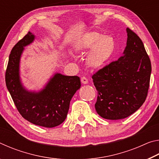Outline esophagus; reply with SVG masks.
<instances>
[{
  "mask_svg": "<svg viewBox=\"0 0 159 159\" xmlns=\"http://www.w3.org/2000/svg\"><path fill=\"white\" fill-rule=\"evenodd\" d=\"M81 83H83V84H88V79H87V78H85V77H82L81 78Z\"/></svg>",
  "mask_w": 159,
  "mask_h": 159,
  "instance_id": "esophagus-1",
  "label": "esophagus"
}]
</instances>
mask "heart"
<instances>
[{"instance_id": "b5f03b06", "label": "heart", "mask_w": 159, "mask_h": 159, "mask_svg": "<svg viewBox=\"0 0 159 159\" xmlns=\"http://www.w3.org/2000/svg\"><path fill=\"white\" fill-rule=\"evenodd\" d=\"M116 43L111 36H103L97 31H88L82 34L74 45L76 52H87L85 63L93 69L104 67L111 60L115 52Z\"/></svg>"}]
</instances>
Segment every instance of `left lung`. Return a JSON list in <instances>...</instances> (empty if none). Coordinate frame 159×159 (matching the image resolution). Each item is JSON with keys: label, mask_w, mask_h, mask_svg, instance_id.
Returning a JSON list of instances; mask_svg holds the SVG:
<instances>
[{"label": "left lung", "mask_w": 159, "mask_h": 159, "mask_svg": "<svg viewBox=\"0 0 159 159\" xmlns=\"http://www.w3.org/2000/svg\"><path fill=\"white\" fill-rule=\"evenodd\" d=\"M126 31L123 55L92 77L98 92L96 111L109 120L123 119L135 112L144 102L149 87L150 59L138 35L128 28Z\"/></svg>", "instance_id": "1"}]
</instances>
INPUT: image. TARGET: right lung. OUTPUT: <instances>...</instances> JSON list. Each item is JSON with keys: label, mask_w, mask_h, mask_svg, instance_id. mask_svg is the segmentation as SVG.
<instances>
[{"label": "right lung", "mask_w": 159, "mask_h": 159, "mask_svg": "<svg viewBox=\"0 0 159 159\" xmlns=\"http://www.w3.org/2000/svg\"><path fill=\"white\" fill-rule=\"evenodd\" d=\"M34 39V34L29 31L13 47L5 72V83L21 116L34 125L53 128L66 119L70 101L80 88V80L76 76L55 73L41 90L26 89L20 78V59L25 47Z\"/></svg>", "instance_id": "1"}]
</instances>
